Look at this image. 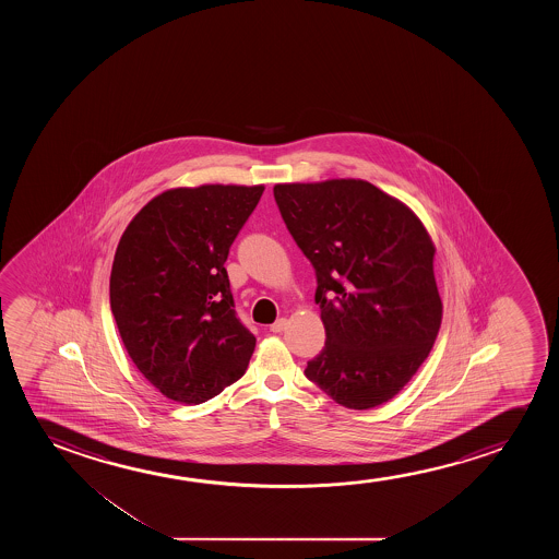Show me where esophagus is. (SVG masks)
<instances>
[{
  "label": "esophagus",
  "mask_w": 559,
  "mask_h": 559,
  "mask_svg": "<svg viewBox=\"0 0 559 559\" xmlns=\"http://www.w3.org/2000/svg\"><path fill=\"white\" fill-rule=\"evenodd\" d=\"M286 324H288V321L286 319H278V321L273 322L271 324V332H275V334H281L284 329H286Z\"/></svg>",
  "instance_id": "obj_1"
}]
</instances>
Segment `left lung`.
Here are the masks:
<instances>
[{"label": "left lung", "mask_w": 559, "mask_h": 559, "mask_svg": "<svg viewBox=\"0 0 559 559\" xmlns=\"http://www.w3.org/2000/svg\"><path fill=\"white\" fill-rule=\"evenodd\" d=\"M273 192L317 275L326 342L307 378L345 408L388 403L428 359L441 326L428 230L362 179L278 183Z\"/></svg>", "instance_id": "1"}]
</instances>
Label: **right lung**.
<instances>
[{"instance_id":"obj_1","label":"right lung","mask_w":559,"mask_h":559,"mask_svg":"<svg viewBox=\"0 0 559 559\" xmlns=\"http://www.w3.org/2000/svg\"><path fill=\"white\" fill-rule=\"evenodd\" d=\"M263 185L179 187L123 230L110 309L123 347L162 395L199 405L245 374L255 336L235 313L223 267Z\"/></svg>"}]
</instances>
